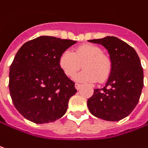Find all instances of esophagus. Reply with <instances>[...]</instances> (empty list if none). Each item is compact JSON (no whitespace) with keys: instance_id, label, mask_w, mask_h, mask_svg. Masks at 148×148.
<instances>
[{"instance_id":"esophagus-1","label":"esophagus","mask_w":148,"mask_h":148,"mask_svg":"<svg viewBox=\"0 0 148 148\" xmlns=\"http://www.w3.org/2000/svg\"><path fill=\"white\" fill-rule=\"evenodd\" d=\"M75 87H76V88H77V89L79 90L80 88H81V87H82V85L79 84V83H76V84H75Z\"/></svg>"}]
</instances>
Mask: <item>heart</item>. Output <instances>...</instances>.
<instances>
[{
    "label": "heart",
    "mask_w": 148,
    "mask_h": 148,
    "mask_svg": "<svg viewBox=\"0 0 148 148\" xmlns=\"http://www.w3.org/2000/svg\"><path fill=\"white\" fill-rule=\"evenodd\" d=\"M82 65L85 70L75 77V80L81 82H95L98 80L103 82L109 78L112 71L111 59L94 45H82L74 52L65 50L59 57V66L69 77H73Z\"/></svg>",
    "instance_id": "obj_1"
}]
</instances>
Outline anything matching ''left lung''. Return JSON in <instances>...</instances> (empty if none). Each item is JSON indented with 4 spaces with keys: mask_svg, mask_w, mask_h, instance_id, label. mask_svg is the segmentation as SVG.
<instances>
[{
    "mask_svg": "<svg viewBox=\"0 0 148 148\" xmlns=\"http://www.w3.org/2000/svg\"><path fill=\"white\" fill-rule=\"evenodd\" d=\"M102 45L112 61V71L105 86L94 89L88 100L90 113L104 121H118L135 109L143 88V69L136 50L121 39L107 36L88 40Z\"/></svg>",
    "mask_w": 148,
    "mask_h": 148,
    "instance_id": "1",
    "label": "left lung"
}]
</instances>
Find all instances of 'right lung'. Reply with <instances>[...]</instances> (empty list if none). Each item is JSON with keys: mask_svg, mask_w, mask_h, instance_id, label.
Masks as SVG:
<instances>
[{"mask_svg": "<svg viewBox=\"0 0 148 148\" xmlns=\"http://www.w3.org/2000/svg\"><path fill=\"white\" fill-rule=\"evenodd\" d=\"M76 43L40 36L18 49L10 66L9 90L14 106L27 120L45 124L66 114L77 89L60 67L59 57Z\"/></svg>", "mask_w": 148, "mask_h": 148, "instance_id": "add662e5", "label": "right lung"}]
</instances>
